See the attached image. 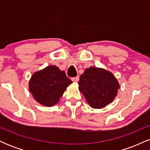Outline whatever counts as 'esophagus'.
<instances>
[{"label": "esophagus", "instance_id": "esophagus-1", "mask_svg": "<svg viewBox=\"0 0 150 150\" xmlns=\"http://www.w3.org/2000/svg\"><path fill=\"white\" fill-rule=\"evenodd\" d=\"M79 79H80L79 76L73 77V78H72V81H73V82H77L79 81Z\"/></svg>", "mask_w": 150, "mask_h": 150}]
</instances>
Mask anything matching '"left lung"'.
Returning a JSON list of instances; mask_svg holds the SVG:
<instances>
[{
	"label": "left lung",
	"mask_w": 150,
	"mask_h": 150,
	"mask_svg": "<svg viewBox=\"0 0 150 150\" xmlns=\"http://www.w3.org/2000/svg\"><path fill=\"white\" fill-rule=\"evenodd\" d=\"M79 89L94 108H104L114 100L120 85L111 72L90 67L85 69L78 82Z\"/></svg>",
	"instance_id": "1"
}]
</instances>
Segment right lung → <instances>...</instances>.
I'll list each match as a JSON object with an SVG mask.
<instances>
[{
    "instance_id": "obj_1",
    "label": "right lung",
    "mask_w": 150,
    "mask_h": 150,
    "mask_svg": "<svg viewBox=\"0 0 150 150\" xmlns=\"http://www.w3.org/2000/svg\"><path fill=\"white\" fill-rule=\"evenodd\" d=\"M72 83L63 70L56 65H49L32 75L29 89L38 103L53 106L60 101L68 86Z\"/></svg>"
}]
</instances>
